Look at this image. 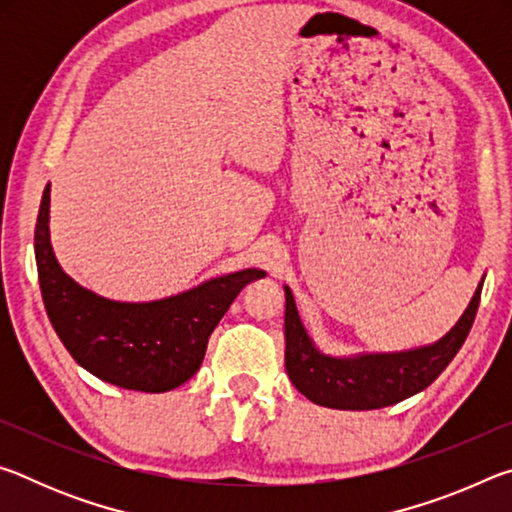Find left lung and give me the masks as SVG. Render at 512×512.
<instances>
[{
	"instance_id": "left-lung-1",
	"label": "left lung",
	"mask_w": 512,
	"mask_h": 512,
	"mask_svg": "<svg viewBox=\"0 0 512 512\" xmlns=\"http://www.w3.org/2000/svg\"><path fill=\"white\" fill-rule=\"evenodd\" d=\"M483 277L458 323L436 343L400 352H359L350 357L325 354L302 325L296 300L284 284V366L291 384L318 406L343 411L384 409L427 388L465 343L479 309Z\"/></svg>"
}]
</instances>
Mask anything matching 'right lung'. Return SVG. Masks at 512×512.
<instances>
[{
	"instance_id": "add662e5",
	"label": "right lung",
	"mask_w": 512,
	"mask_h": 512,
	"mask_svg": "<svg viewBox=\"0 0 512 512\" xmlns=\"http://www.w3.org/2000/svg\"><path fill=\"white\" fill-rule=\"evenodd\" d=\"M49 192L47 185L36 223V264L47 316L67 352L94 377L128 391L167 393L192 379L232 300L266 273L244 268L149 302L103 298L58 264L49 237Z\"/></svg>"
}]
</instances>
